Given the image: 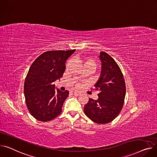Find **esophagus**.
I'll return each instance as SVG.
<instances>
[{
    "label": "esophagus",
    "instance_id": "esophagus-1",
    "mask_svg": "<svg viewBox=\"0 0 157 157\" xmlns=\"http://www.w3.org/2000/svg\"><path fill=\"white\" fill-rule=\"evenodd\" d=\"M80 94H81V93L79 92H76V91L74 92V95L76 96H79V95H80Z\"/></svg>",
    "mask_w": 157,
    "mask_h": 157
}]
</instances>
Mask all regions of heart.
Masks as SVG:
<instances>
[{
  "label": "heart",
  "mask_w": 157,
  "mask_h": 157,
  "mask_svg": "<svg viewBox=\"0 0 157 157\" xmlns=\"http://www.w3.org/2000/svg\"><path fill=\"white\" fill-rule=\"evenodd\" d=\"M72 60L78 62L80 63H81L83 65V67L85 69H92L94 70L97 66L96 62L94 59H91V58L74 56L72 58ZM72 60H69L67 62V63H66V65H65L66 69H69V68H71V67L72 66ZM81 77H83V76H81Z\"/></svg>",
  "instance_id": "b5f03b06"
}]
</instances>
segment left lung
<instances>
[{"label": "left lung", "instance_id": "1", "mask_svg": "<svg viewBox=\"0 0 157 157\" xmlns=\"http://www.w3.org/2000/svg\"><path fill=\"white\" fill-rule=\"evenodd\" d=\"M102 62L101 75L95 85L98 98H89L84 107L86 116L95 123L106 124L112 121L121 112L126 94L123 73L115 60L105 52L99 56Z\"/></svg>", "mask_w": 157, "mask_h": 157}]
</instances>
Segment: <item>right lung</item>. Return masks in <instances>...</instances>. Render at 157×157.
<instances>
[{"label": "right lung", "mask_w": 157, "mask_h": 157, "mask_svg": "<svg viewBox=\"0 0 157 157\" xmlns=\"http://www.w3.org/2000/svg\"><path fill=\"white\" fill-rule=\"evenodd\" d=\"M74 52L48 51L31 65L25 80L24 94L27 108L36 120L49 121L61 113L69 91H55L53 82L62 77L65 63Z\"/></svg>", "instance_id": "add662e5"}]
</instances>
